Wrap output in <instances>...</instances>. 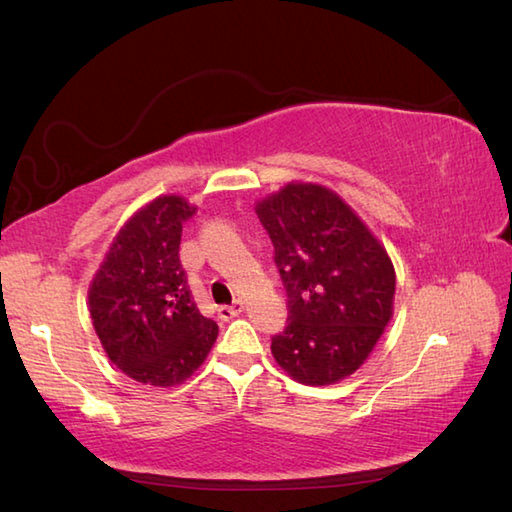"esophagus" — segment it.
<instances>
[{
    "instance_id": "esophagus-1",
    "label": "esophagus",
    "mask_w": 512,
    "mask_h": 512,
    "mask_svg": "<svg viewBox=\"0 0 512 512\" xmlns=\"http://www.w3.org/2000/svg\"><path fill=\"white\" fill-rule=\"evenodd\" d=\"M242 310H244V302H242V299H237V302H233L230 306H219L217 313H219V317L226 319V322H228V319L237 317L239 313H242Z\"/></svg>"
}]
</instances>
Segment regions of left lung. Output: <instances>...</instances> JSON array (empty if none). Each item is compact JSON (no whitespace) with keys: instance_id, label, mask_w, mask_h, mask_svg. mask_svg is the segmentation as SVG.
I'll return each instance as SVG.
<instances>
[{"instance_id":"obj_1","label":"left lung","mask_w":512,"mask_h":512,"mask_svg":"<svg viewBox=\"0 0 512 512\" xmlns=\"http://www.w3.org/2000/svg\"><path fill=\"white\" fill-rule=\"evenodd\" d=\"M288 295L275 362L299 384L353 375L393 317L395 268L386 248L335 190L290 182L257 202Z\"/></svg>"}]
</instances>
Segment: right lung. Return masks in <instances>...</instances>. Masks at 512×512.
I'll return each mask as SVG.
<instances>
[{
	"mask_svg": "<svg viewBox=\"0 0 512 512\" xmlns=\"http://www.w3.org/2000/svg\"><path fill=\"white\" fill-rule=\"evenodd\" d=\"M179 195H162L119 228L88 288L93 328L130 379L177 386L204 364L219 328L199 313L179 262L182 226L195 215Z\"/></svg>",
	"mask_w": 512,
	"mask_h": 512,
	"instance_id": "right-lung-1",
	"label": "right lung"
}]
</instances>
